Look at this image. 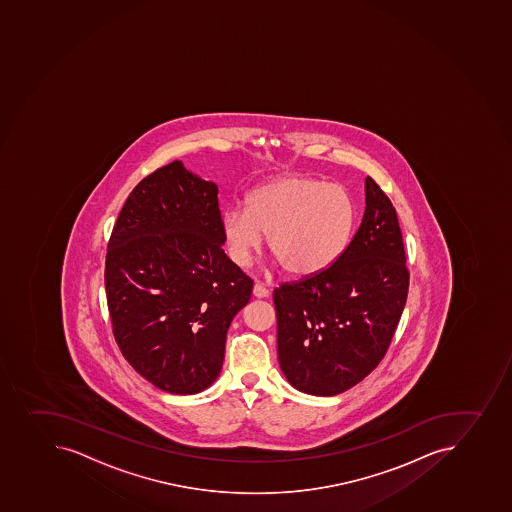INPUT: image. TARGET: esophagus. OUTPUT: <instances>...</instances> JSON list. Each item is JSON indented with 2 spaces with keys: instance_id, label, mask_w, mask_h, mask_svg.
Masks as SVG:
<instances>
[{
  "instance_id": "34e87169",
  "label": "esophagus",
  "mask_w": 512,
  "mask_h": 512,
  "mask_svg": "<svg viewBox=\"0 0 512 512\" xmlns=\"http://www.w3.org/2000/svg\"><path fill=\"white\" fill-rule=\"evenodd\" d=\"M267 288L263 287L262 283H255L254 285V297L255 298H267L268 297Z\"/></svg>"
}]
</instances>
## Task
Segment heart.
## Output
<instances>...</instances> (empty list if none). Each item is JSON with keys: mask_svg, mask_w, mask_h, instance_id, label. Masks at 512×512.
<instances>
[{"mask_svg": "<svg viewBox=\"0 0 512 512\" xmlns=\"http://www.w3.org/2000/svg\"><path fill=\"white\" fill-rule=\"evenodd\" d=\"M245 209L222 215L230 258L249 267L268 249L293 277H315L343 255L356 224V205L341 185L288 174L252 190Z\"/></svg>", "mask_w": 512, "mask_h": 512, "instance_id": "b5f03b06", "label": "heart"}]
</instances>
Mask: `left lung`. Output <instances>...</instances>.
I'll list each match as a JSON object with an SVG mask.
<instances>
[{
    "mask_svg": "<svg viewBox=\"0 0 512 512\" xmlns=\"http://www.w3.org/2000/svg\"><path fill=\"white\" fill-rule=\"evenodd\" d=\"M365 214L325 272L273 292L278 363L295 390L335 396L375 370L408 297L409 273L396 210L371 177Z\"/></svg>",
    "mask_w": 512,
    "mask_h": 512,
    "instance_id": "obj_1",
    "label": "left lung"
}]
</instances>
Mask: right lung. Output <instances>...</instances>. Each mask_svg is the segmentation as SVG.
<instances>
[{"instance_id":"obj_1","label":"right lung","mask_w":512,"mask_h":512,"mask_svg":"<svg viewBox=\"0 0 512 512\" xmlns=\"http://www.w3.org/2000/svg\"><path fill=\"white\" fill-rule=\"evenodd\" d=\"M219 187L174 161L134 187L112 229L106 297L129 365L159 390L219 378L225 338L254 282L225 255Z\"/></svg>"}]
</instances>
